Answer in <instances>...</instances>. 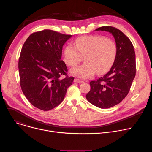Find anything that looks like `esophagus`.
<instances>
[{
	"mask_svg": "<svg viewBox=\"0 0 152 152\" xmlns=\"http://www.w3.org/2000/svg\"><path fill=\"white\" fill-rule=\"evenodd\" d=\"M83 81H82L81 79H75L74 80V82H76V83H81V82H82Z\"/></svg>",
	"mask_w": 152,
	"mask_h": 152,
	"instance_id": "obj_1",
	"label": "esophagus"
}]
</instances>
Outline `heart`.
I'll return each mask as SVG.
<instances>
[{
    "label": "heart",
    "instance_id": "heart-1",
    "mask_svg": "<svg viewBox=\"0 0 152 152\" xmlns=\"http://www.w3.org/2000/svg\"><path fill=\"white\" fill-rule=\"evenodd\" d=\"M75 45L68 44L64 50L65 63L76 66L84 57V63L72 70L73 75L89 77L96 72L102 75L107 72L114 63L117 47L113 40L102 36H85L75 41Z\"/></svg>",
    "mask_w": 152,
    "mask_h": 152
}]
</instances>
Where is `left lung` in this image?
Masks as SVG:
<instances>
[{"label":"left lung","instance_id":"8db88e82","mask_svg":"<svg viewBox=\"0 0 152 152\" xmlns=\"http://www.w3.org/2000/svg\"><path fill=\"white\" fill-rule=\"evenodd\" d=\"M95 30L112 33L117 52L110 70L96 80L90 82L91 89L86 98L96 107L108 108L119 104L130 91L136 75L135 52L130 40L119 29L104 26Z\"/></svg>","mask_w":152,"mask_h":152}]
</instances>
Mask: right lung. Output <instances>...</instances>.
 <instances>
[{
	"mask_svg": "<svg viewBox=\"0 0 152 152\" xmlns=\"http://www.w3.org/2000/svg\"><path fill=\"white\" fill-rule=\"evenodd\" d=\"M72 36L44 30L31 34L21 50L18 67L20 84L35 107L48 111L60 104L73 77H68L61 60L62 47ZM66 77L62 79L61 77Z\"/></svg>",
	"mask_w": 152,
	"mask_h": 152,
	"instance_id": "1",
	"label": "right lung"
}]
</instances>
